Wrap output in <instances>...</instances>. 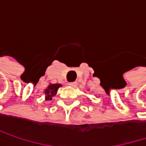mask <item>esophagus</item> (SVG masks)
<instances>
[{
  "label": "esophagus",
  "instance_id": "34e87169",
  "mask_svg": "<svg viewBox=\"0 0 146 146\" xmlns=\"http://www.w3.org/2000/svg\"><path fill=\"white\" fill-rule=\"evenodd\" d=\"M77 84H77V82H70V83H68V85H69V86H71V87H73V88H74V87H76V86H77Z\"/></svg>",
  "mask_w": 146,
  "mask_h": 146
}]
</instances>
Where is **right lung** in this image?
I'll list each match as a JSON object with an SVG mask.
<instances>
[{"label":"right lung","instance_id":"obj_1","mask_svg":"<svg viewBox=\"0 0 146 146\" xmlns=\"http://www.w3.org/2000/svg\"><path fill=\"white\" fill-rule=\"evenodd\" d=\"M60 87H62V84H50L47 86V88L44 90V95H45L44 100L46 102L51 101L52 100V97L56 95L57 90H58V89Z\"/></svg>","mask_w":146,"mask_h":146}]
</instances>
